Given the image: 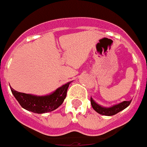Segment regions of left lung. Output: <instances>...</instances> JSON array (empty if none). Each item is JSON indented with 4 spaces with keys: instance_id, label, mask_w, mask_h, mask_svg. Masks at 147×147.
Here are the masks:
<instances>
[{
    "instance_id": "8db88e82",
    "label": "left lung",
    "mask_w": 147,
    "mask_h": 147,
    "mask_svg": "<svg viewBox=\"0 0 147 147\" xmlns=\"http://www.w3.org/2000/svg\"><path fill=\"white\" fill-rule=\"evenodd\" d=\"M90 102H91V105H92V109L98 112L100 115L106 116H111L114 115H116L118 112H120L121 111L124 110L128 106L131 102V100L130 101H124L122 102L114 105L111 107H103L102 105H98V103H96L95 101L93 100V98L91 97L90 98Z\"/></svg>"
}]
</instances>
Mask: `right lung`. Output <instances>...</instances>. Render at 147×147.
Masks as SVG:
<instances>
[{"label":"right lung","instance_id":"1","mask_svg":"<svg viewBox=\"0 0 147 147\" xmlns=\"http://www.w3.org/2000/svg\"><path fill=\"white\" fill-rule=\"evenodd\" d=\"M71 82L57 88L53 92L45 96H36L17 92L10 87L11 92L20 105L27 111L42 114L50 112L57 109L66 98L68 86Z\"/></svg>","mask_w":147,"mask_h":147}]
</instances>
